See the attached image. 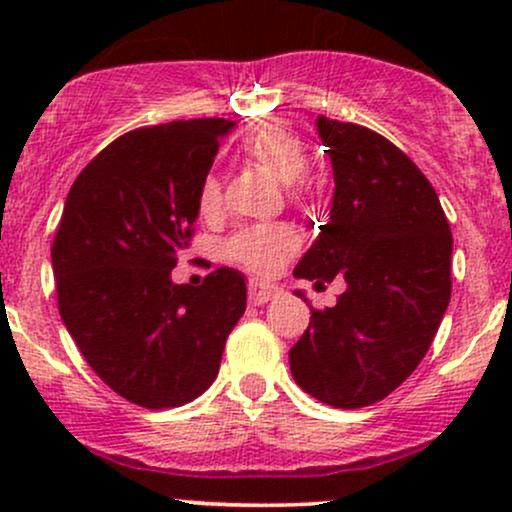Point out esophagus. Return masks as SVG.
Wrapping results in <instances>:
<instances>
[{"label": "esophagus", "mask_w": 512, "mask_h": 512, "mask_svg": "<svg viewBox=\"0 0 512 512\" xmlns=\"http://www.w3.org/2000/svg\"><path fill=\"white\" fill-rule=\"evenodd\" d=\"M272 298H276V291L272 289V286H262V284H257V281H252L250 289H248L250 305H264V303L272 301Z\"/></svg>", "instance_id": "1"}]
</instances>
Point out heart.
<instances>
[{"instance_id":"1","label":"heart","mask_w":512,"mask_h":512,"mask_svg":"<svg viewBox=\"0 0 512 512\" xmlns=\"http://www.w3.org/2000/svg\"><path fill=\"white\" fill-rule=\"evenodd\" d=\"M248 161L257 163L289 185V195H301V178L308 166L305 146L289 127L281 122H262L240 144ZM197 209L202 216H216L221 209V182L216 175H207L199 185ZM301 238L286 223H264L238 231L228 240V257L257 276H272L289 257L296 255Z\"/></svg>"}]
</instances>
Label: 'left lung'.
Returning a JSON list of instances; mask_svg holds the SVG:
<instances>
[{"mask_svg": "<svg viewBox=\"0 0 512 512\" xmlns=\"http://www.w3.org/2000/svg\"><path fill=\"white\" fill-rule=\"evenodd\" d=\"M334 170L330 221L293 269L325 286L334 308L310 310L291 346V375L337 409L380 402L414 373L450 303L452 233L416 163L373 129L317 117Z\"/></svg>", "mask_w": 512, "mask_h": 512, "instance_id": "left-lung-1", "label": "left lung"}]
</instances>
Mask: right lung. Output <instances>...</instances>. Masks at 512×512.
Here are the masks:
<instances>
[{"label": "right lung", "mask_w": 512, "mask_h": 512, "mask_svg": "<svg viewBox=\"0 0 512 512\" xmlns=\"http://www.w3.org/2000/svg\"><path fill=\"white\" fill-rule=\"evenodd\" d=\"M233 127L199 117L132 129L81 170L55 243L57 305L110 390L146 409L192 402L214 383L245 313V279L219 267L202 286L173 284L190 248L197 192Z\"/></svg>", "instance_id": "obj_1"}]
</instances>
